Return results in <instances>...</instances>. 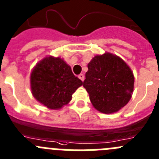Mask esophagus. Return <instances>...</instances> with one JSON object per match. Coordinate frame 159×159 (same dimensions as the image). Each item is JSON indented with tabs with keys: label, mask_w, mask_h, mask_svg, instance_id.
<instances>
[{
	"label": "esophagus",
	"mask_w": 159,
	"mask_h": 159,
	"mask_svg": "<svg viewBox=\"0 0 159 159\" xmlns=\"http://www.w3.org/2000/svg\"><path fill=\"white\" fill-rule=\"evenodd\" d=\"M78 77L82 81H84V74H80V75H78Z\"/></svg>",
	"instance_id": "34e87169"
}]
</instances>
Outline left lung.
I'll return each instance as SVG.
<instances>
[{"label":"left lung","instance_id":"obj_1","mask_svg":"<svg viewBox=\"0 0 159 159\" xmlns=\"http://www.w3.org/2000/svg\"><path fill=\"white\" fill-rule=\"evenodd\" d=\"M87 68L83 85L96 110L113 113L129 102L133 91L134 76L123 60L106 53L94 57Z\"/></svg>","mask_w":159,"mask_h":159}]
</instances>
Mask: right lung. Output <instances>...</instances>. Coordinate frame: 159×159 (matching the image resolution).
I'll return each instance as SVG.
<instances>
[{
    "mask_svg": "<svg viewBox=\"0 0 159 159\" xmlns=\"http://www.w3.org/2000/svg\"><path fill=\"white\" fill-rule=\"evenodd\" d=\"M82 81L60 57H49L36 65L30 75L32 94L36 100L52 110L67 105Z\"/></svg>",
    "mask_w": 159,
    "mask_h": 159,
    "instance_id": "right-lung-1",
    "label": "right lung"
}]
</instances>
